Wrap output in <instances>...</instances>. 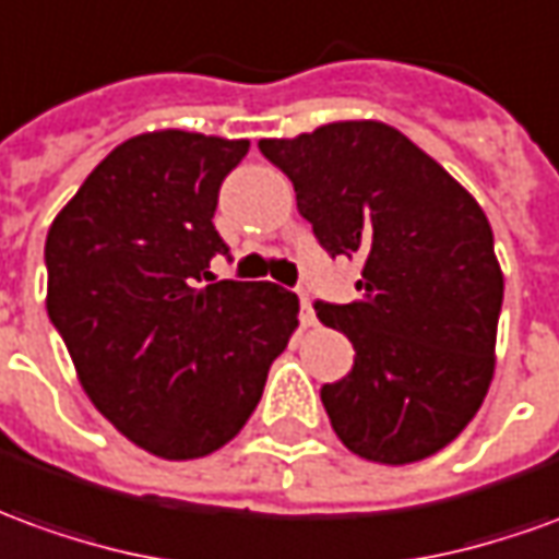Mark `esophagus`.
<instances>
[{"label":"esophagus","instance_id":"obj_1","mask_svg":"<svg viewBox=\"0 0 559 559\" xmlns=\"http://www.w3.org/2000/svg\"><path fill=\"white\" fill-rule=\"evenodd\" d=\"M299 302H302V326H314V308H311V299H308L306 290H299Z\"/></svg>","mask_w":559,"mask_h":559}]
</instances>
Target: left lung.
<instances>
[{
  "instance_id": "8db88e82",
  "label": "left lung",
  "mask_w": 559,
  "mask_h": 559,
  "mask_svg": "<svg viewBox=\"0 0 559 559\" xmlns=\"http://www.w3.org/2000/svg\"><path fill=\"white\" fill-rule=\"evenodd\" d=\"M260 151L296 190L330 257H360V299L314 302L354 345V369L320 388L335 436L402 466L442 451L481 408L497 350L502 269L469 190L378 120H338Z\"/></svg>"
}]
</instances>
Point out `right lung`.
I'll return each instance as SVG.
<instances>
[{
	"label": "right lung",
	"mask_w": 559,
	"mask_h": 559,
	"mask_svg": "<svg viewBox=\"0 0 559 559\" xmlns=\"http://www.w3.org/2000/svg\"><path fill=\"white\" fill-rule=\"evenodd\" d=\"M245 139L159 130L117 144L48 229V318L117 432L197 460L248 424L299 299L269 281H212L229 248L217 193Z\"/></svg>",
	"instance_id": "1"
}]
</instances>
